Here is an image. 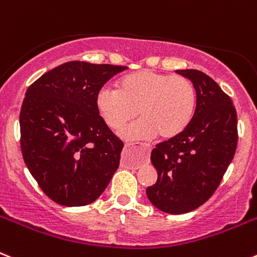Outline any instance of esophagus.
<instances>
[{
	"mask_svg": "<svg viewBox=\"0 0 257 257\" xmlns=\"http://www.w3.org/2000/svg\"><path fill=\"white\" fill-rule=\"evenodd\" d=\"M134 147V144H130V143H126V144H124V151H127V149H131ZM144 149L147 152H151V147H149V145H144Z\"/></svg>",
	"mask_w": 257,
	"mask_h": 257,
	"instance_id": "34e87169",
	"label": "esophagus"
}]
</instances>
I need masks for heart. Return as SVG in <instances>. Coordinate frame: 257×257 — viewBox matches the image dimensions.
Here are the masks:
<instances>
[{
    "mask_svg": "<svg viewBox=\"0 0 257 257\" xmlns=\"http://www.w3.org/2000/svg\"><path fill=\"white\" fill-rule=\"evenodd\" d=\"M196 104V88L189 79L149 69L128 74L118 88L101 87L96 94L97 112L110 128L121 127L136 114L142 117L121 130L127 140L176 138L192 121Z\"/></svg>",
    "mask_w": 257,
    "mask_h": 257,
    "instance_id": "obj_1",
    "label": "heart"
}]
</instances>
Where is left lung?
Instances as JSON below:
<instances>
[{"instance_id": "1", "label": "left lung", "mask_w": 257, "mask_h": 257, "mask_svg": "<svg viewBox=\"0 0 257 257\" xmlns=\"http://www.w3.org/2000/svg\"><path fill=\"white\" fill-rule=\"evenodd\" d=\"M197 92L192 121L180 135L158 143L152 163L158 172L147 188L149 201L167 213H187L212 197L235 154L237 112L230 96L211 77L197 69L176 70Z\"/></svg>"}]
</instances>
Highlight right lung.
<instances>
[{"mask_svg":"<svg viewBox=\"0 0 257 257\" xmlns=\"http://www.w3.org/2000/svg\"><path fill=\"white\" fill-rule=\"evenodd\" d=\"M126 68L68 61L27 90L19 117L23 158L59 205L92 203L119 166L123 143L97 112L96 94Z\"/></svg>","mask_w":257,"mask_h":257,"instance_id":"1","label":"right lung"}]
</instances>
